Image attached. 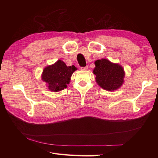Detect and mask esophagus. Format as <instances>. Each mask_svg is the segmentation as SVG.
I'll return each instance as SVG.
<instances>
[{
	"instance_id": "1",
	"label": "esophagus",
	"mask_w": 158,
	"mask_h": 158,
	"mask_svg": "<svg viewBox=\"0 0 158 158\" xmlns=\"http://www.w3.org/2000/svg\"><path fill=\"white\" fill-rule=\"evenodd\" d=\"M88 69V66H85V67H81V70H87Z\"/></svg>"
}]
</instances>
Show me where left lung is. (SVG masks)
I'll return each instance as SVG.
<instances>
[{
  "label": "left lung",
  "mask_w": 158,
  "mask_h": 158,
  "mask_svg": "<svg viewBox=\"0 0 158 158\" xmlns=\"http://www.w3.org/2000/svg\"><path fill=\"white\" fill-rule=\"evenodd\" d=\"M94 63L96 67L93 73L100 87L107 91H114L122 85L125 73L122 66L103 58L97 60Z\"/></svg>",
  "instance_id": "left-lung-1"
}]
</instances>
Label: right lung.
<instances>
[{"mask_svg": "<svg viewBox=\"0 0 158 158\" xmlns=\"http://www.w3.org/2000/svg\"><path fill=\"white\" fill-rule=\"evenodd\" d=\"M76 67L67 66L62 60H58L52 65L48 66L43 70L41 79L48 85V88L52 92H59L67 88Z\"/></svg>", "mask_w": 158, "mask_h": 158, "instance_id": "right-lung-1", "label": "right lung"}]
</instances>
